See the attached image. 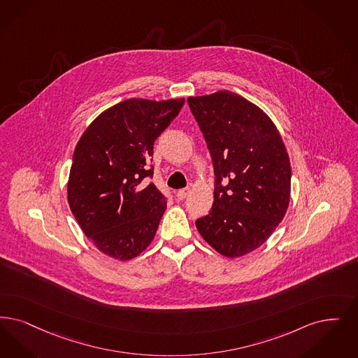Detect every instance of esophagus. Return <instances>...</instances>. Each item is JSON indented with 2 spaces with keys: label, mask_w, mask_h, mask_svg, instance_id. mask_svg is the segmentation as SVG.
I'll use <instances>...</instances> for the list:
<instances>
[{
  "label": "esophagus",
  "mask_w": 358,
  "mask_h": 358,
  "mask_svg": "<svg viewBox=\"0 0 358 358\" xmlns=\"http://www.w3.org/2000/svg\"><path fill=\"white\" fill-rule=\"evenodd\" d=\"M187 194H189V189H187V187L180 189V190H177V193H176L177 199L180 201L185 200L186 197H187Z\"/></svg>",
  "instance_id": "1"
}]
</instances>
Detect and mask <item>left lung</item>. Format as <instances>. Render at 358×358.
Here are the masks:
<instances>
[{"instance_id": "left-lung-1", "label": "left lung", "mask_w": 358, "mask_h": 358, "mask_svg": "<svg viewBox=\"0 0 358 358\" xmlns=\"http://www.w3.org/2000/svg\"><path fill=\"white\" fill-rule=\"evenodd\" d=\"M187 103L215 169L213 206L196 227L218 253L240 257L265 243L285 215L292 178L285 145L272 120L233 92Z\"/></svg>"}]
</instances>
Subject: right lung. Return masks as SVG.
Returning <instances> with one entry per match:
<instances>
[{"label": "right lung", "instance_id": "right-lung-1", "mask_svg": "<svg viewBox=\"0 0 358 358\" xmlns=\"http://www.w3.org/2000/svg\"><path fill=\"white\" fill-rule=\"evenodd\" d=\"M180 100L120 102L86 129L68 182L72 213L102 253L130 259L152 243L166 208L153 178V145L184 106Z\"/></svg>", "mask_w": 358, "mask_h": 358}]
</instances>
